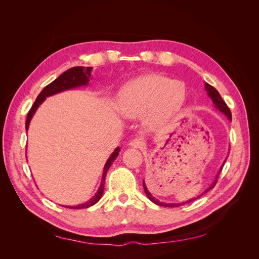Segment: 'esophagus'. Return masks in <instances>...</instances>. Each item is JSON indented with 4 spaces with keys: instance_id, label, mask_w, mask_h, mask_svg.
Here are the masks:
<instances>
[{
    "instance_id": "esophagus-1",
    "label": "esophagus",
    "mask_w": 259,
    "mask_h": 259,
    "mask_svg": "<svg viewBox=\"0 0 259 259\" xmlns=\"http://www.w3.org/2000/svg\"><path fill=\"white\" fill-rule=\"evenodd\" d=\"M130 146L133 147V148H143L145 146V143L143 142V139L134 138L130 142Z\"/></svg>"
}]
</instances>
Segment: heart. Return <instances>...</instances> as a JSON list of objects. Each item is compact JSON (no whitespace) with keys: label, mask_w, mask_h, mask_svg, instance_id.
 Masks as SVG:
<instances>
[{"label":"heart","mask_w":259,"mask_h":259,"mask_svg":"<svg viewBox=\"0 0 259 259\" xmlns=\"http://www.w3.org/2000/svg\"><path fill=\"white\" fill-rule=\"evenodd\" d=\"M185 86L177 80L159 74H147L131 81L119 94L120 112L135 119L149 112L152 122L165 120L182 106Z\"/></svg>","instance_id":"b5f03b06"}]
</instances>
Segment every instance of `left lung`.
<instances>
[{
	"instance_id": "obj_1",
	"label": "left lung",
	"mask_w": 259,
	"mask_h": 259,
	"mask_svg": "<svg viewBox=\"0 0 259 259\" xmlns=\"http://www.w3.org/2000/svg\"><path fill=\"white\" fill-rule=\"evenodd\" d=\"M205 89H206V91H207V93H208V96L211 98V100H213V103L215 104V106H216L223 113H225L229 120H231V119H232V115H231V112H230V109H229L228 106H227V104L225 103V100L222 98L221 94H219L218 91H217L216 89H214L211 85H209L208 83L205 84ZM222 169H223V167L221 168V170H222ZM217 180H218V175L216 176L215 182L210 185V187L208 188V189H207L205 192L209 191L210 189H213V188H214L215 185H216V183H217ZM143 185H144V189H145V192H146V194H147V197H148L149 199H150L153 203H155V204L161 205V206L177 207V206H179V205L186 204V203H189V202H191V201H194V199H192V200H190V201H187L186 203H180V204H167V203H162V202H160V201H158V200H155V199L152 197V195H151V193L147 190V187H146V185H145V182H143ZM205 192H204V193H205Z\"/></svg>"
}]
</instances>
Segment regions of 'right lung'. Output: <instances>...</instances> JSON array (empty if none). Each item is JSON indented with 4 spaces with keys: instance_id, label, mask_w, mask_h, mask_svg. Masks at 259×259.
<instances>
[{
    "instance_id": "add662e5",
    "label": "right lung",
    "mask_w": 259,
    "mask_h": 259,
    "mask_svg": "<svg viewBox=\"0 0 259 259\" xmlns=\"http://www.w3.org/2000/svg\"><path fill=\"white\" fill-rule=\"evenodd\" d=\"M91 71H92V67H73L70 68L69 70H67L66 72L62 73L61 75H59L56 80L53 81L52 83H50L48 86H45L43 89V91L38 94V96L36 97L34 104L31 107L30 111L28 112L27 115V120H26V130H28L29 127V123L31 117L34 114L35 110L37 109V107L41 105L42 101L49 96L54 95V94H57L59 92L66 91L69 89L72 88H76V86H82V85H88L89 83V79L91 77ZM120 148H116L114 152L110 155V158L108 159L105 168H104V175H103V179H101V184L99 189L97 191V193L95 194V197H93L92 200H90L89 202L84 203V204H80L76 206H67L68 208H73V209H79V208H88L92 205L95 204L99 201V199L101 198V195L104 193V188H105V179H106V174L109 169V167L111 166L112 162L116 159L117 154H119Z\"/></svg>"
}]
</instances>
